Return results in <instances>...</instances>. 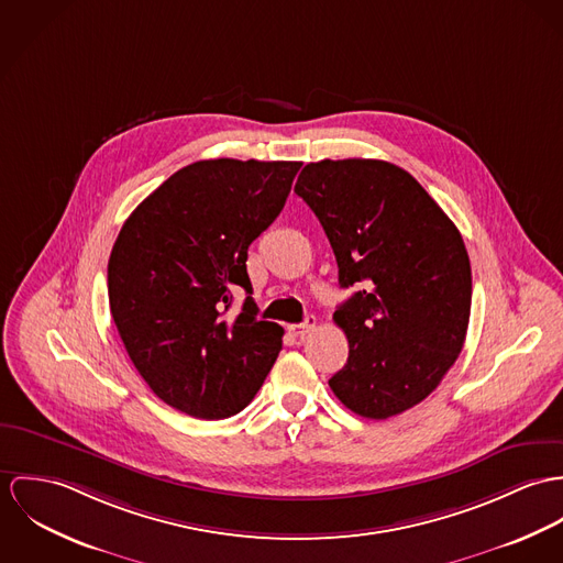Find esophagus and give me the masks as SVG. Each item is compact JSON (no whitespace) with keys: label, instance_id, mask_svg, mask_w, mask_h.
<instances>
[{"label":"esophagus","instance_id":"1","mask_svg":"<svg viewBox=\"0 0 563 563\" xmlns=\"http://www.w3.org/2000/svg\"><path fill=\"white\" fill-rule=\"evenodd\" d=\"M314 325H317V319H314L312 314H307V319H305L302 323H296V325H291V332H294V336H300V339H305L309 332L314 330Z\"/></svg>","mask_w":563,"mask_h":563}]
</instances>
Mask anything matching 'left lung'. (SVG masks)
<instances>
[{
    "mask_svg": "<svg viewBox=\"0 0 563 563\" xmlns=\"http://www.w3.org/2000/svg\"><path fill=\"white\" fill-rule=\"evenodd\" d=\"M296 194L309 205L356 291L334 311L350 356L328 379L345 408L388 419L423 401L462 352L471 261L437 200L379 159L307 164Z\"/></svg>",
    "mask_w": 563,
    "mask_h": 563,
    "instance_id": "left-lung-1",
    "label": "left lung"
}]
</instances>
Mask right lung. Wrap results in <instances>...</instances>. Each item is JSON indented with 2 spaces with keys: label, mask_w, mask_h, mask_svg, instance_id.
I'll list each match as a JSON object with an SVG mask.
<instances>
[{
  "label": "right lung",
  "mask_w": 563,
  "mask_h": 563,
  "mask_svg": "<svg viewBox=\"0 0 563 563\" xmlns=\"http://www.w3.org/2000/svg\"><path fill=\"white\" fill-rule=\"evenodd\" d=\"M300 162L202 159L126 218L108 263L110 311L151 390L196 419L244 410L283 350L258 321L249 246L278 218ZM247 294L240 316L232 294Z\"/></svg>",
  "instance_id": "1"
}]
</instances>
